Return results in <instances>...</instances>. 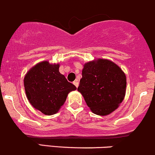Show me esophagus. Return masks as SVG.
<instances>
[{"instance_id":"esophagus-1","label":"esophagus","mask_w":155,"mask_h":155,"mask_svg":"<svg viewBox=\"0 0 155 155\" xmlns=\"http://www.w3.org/2000/svg\"><path fill=\"white\" fill-rule=\"evenodd\" d=\"M73 84H74V85L76 87H78V85H79V83H78V81H74V82H73Z\"/></svg>"}]
</instances>
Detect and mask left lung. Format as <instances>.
Segmentation results:
<instances>
[{
  "label": "left lung",
  "mask_w": 155,
  "mask_h": 155,
  "mask_svg": "<svg viewBox=\"0 0 155 155\" xmlns=\"http://www.w3.org/2000/svg\"><path fill=\"white\" fill-rule=\"evenodd\" d=\"M126 87V74L117 64L108 59H97L84 65L78 90L92 112L105 116L123 102Z\"/></svg>",
  "instance_id": "left-lung-1"
}]
</instances>
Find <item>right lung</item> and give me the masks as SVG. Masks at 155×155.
I'll return each mask as SVG.
<instances>
[{
	"instance_id": "obj_1",
	"label": "right lung",
	"mask_w": 155,
	"mask_h": 155,
	"mask_svg": "<svg viewBox=\"0 0 155 155\" xmlns=\"http://www.w3.org/2000/svg\"><path fill=\"white\" fill-rule=\"evenodd\" d=\"M59 64L42 61L31 68L24 78V87L31 105L46 115L56 114L68 94L76 87L59 71Z\"/></svg>"
}]
</instances>
